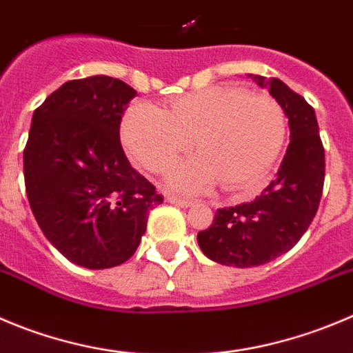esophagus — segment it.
Here are the masks:
<instances>
[{"instance_id":"obj_1","label":"esophagus","mask_w":353,"mask_h":353,"mask_svg":"<svg viewBox=\"0 0 353 353\" xmlns=\"http://www.w3.org/2000/svg\"><path fill=\"white\" fill-rule=\"evenodd\" d=\"M168 201L173 204H176V206H182V208H189L194 204L192 199H185V197H176V196H170L168 197Z\"/></svg>"}]
</instances>
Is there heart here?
Returning a JSON list of instances; mask_svg holds the SVG:
<instances>
[{
	"label": "heart",
	"mask_w": 353,
	"mask_h": 353,
	"mask_svg": "<svg viewBox=\"0 0 353 353\" xmlns=\"http://www.w3.org/2000/svg\"><path fill=\"white\" fill-rule=\"evenodd\" d=\"M121 139L133 159L166 173L196 140L201 156L171 173L173 187L201 192L220 180L229 190L260 185L286 140V114L268 95L241 86H210L174 100L170 112L137 102L121 123Z\"/></svg>",
	"instance_id": "1"
}]
</instances>
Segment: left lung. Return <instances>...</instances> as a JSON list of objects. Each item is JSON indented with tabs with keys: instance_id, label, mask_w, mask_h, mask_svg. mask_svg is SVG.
Returning <instances> with one entry per match:
<instances>
[{
	"instance_id": "8db88e82",
	"label": "left lung",
	"mask_w": 353,
	"mask_h": 353,
	"mask_svg": "<svg viewBox=\"0 0 353 353\" xmlns=\"http://www.w3.org/2000/svg\"><path fill=\"white\" fill-rule=\"evenodd\" d=\"M268 88L290 119V145L270 185L251 203L216 210L213 223L197 234L210 260L234 267H256L288 253L310 227L324 189V145L314 107L281 79Z\"/></svg>"
}]
</instances>
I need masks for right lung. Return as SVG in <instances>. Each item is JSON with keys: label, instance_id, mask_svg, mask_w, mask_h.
Listing matches in <instances>:
<instances>
[{"label": "right lung", "instance_id": "right-lung-1", "mask_svg": "<svg viewBox=\"0 0 353 353\" xmlns=\"http://www.w3.org/2000/svg\"><path fill=\"white\" fill-rule=\"evenodd\" d=\"M135 95L109 76L72 79L32 114L23 149L29 204L46 239L81 267L130 260L164 199L121 147V119Z\"/></svg>", "mask_w": 353, "mask_h": 353}]
</instances>
